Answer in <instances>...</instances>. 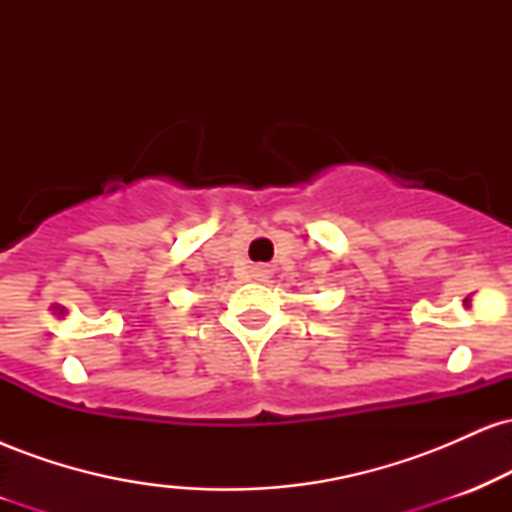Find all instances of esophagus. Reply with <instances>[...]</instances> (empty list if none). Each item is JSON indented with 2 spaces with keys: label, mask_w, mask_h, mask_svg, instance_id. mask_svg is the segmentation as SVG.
Here are the masks:
<instances>
[{
  "label": "esophagus",
  "mask_w": 512,
  "mask_h": 512,
  "mask_svg": "<svg viewBox=\"0 0 512 512\" xmlns=\"http://www.w3.org/2000/svg\"><path fill=\"white\" fill-rule=\"evenodd\" d=\"M260 272H264V269H260Z\"/></svg>",
  "instance_id": "1"
}]
</instances>
